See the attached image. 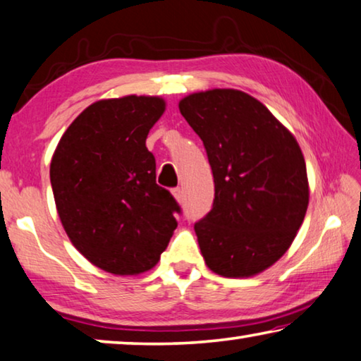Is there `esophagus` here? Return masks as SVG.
<instances>
[{
    "mask_svg": "<svg viewBox=\"0 0 361 361\" xmlns=\"http://www.w3.org/2000/svg\"><path fill=\"white\" fill-rule=\"evenodd\" d=\"M173 195H174V198H176L177 202H179V203H182V200H184V192H182V188H180V187L174 188V190H173Z\"/></svg>",
    "mask_w": 361,
    "mask_h": 361,
    "instance_id": "34e87169",
    "label": "esophagus"
}]
</instances>
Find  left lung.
<instances>
[{
  "label": "left lung",
  "mask_w": 361,
  "mask_h": 361,
  "mask_svg": "<svg viewBox=\"0 0 361 361\" xmlns=\"http://www.w3.org/2000/svg\"><path fill=\"white\" fill-rule=\"evenodd\" d=\"M179 109L202 138L214 179L212 212L195 223L204 263L224 277L262 273L287 252L308 208L295 137L234 88L192 93Z\"/></svg>",
  "instance_id": "8db88e82"
}]
</instances>
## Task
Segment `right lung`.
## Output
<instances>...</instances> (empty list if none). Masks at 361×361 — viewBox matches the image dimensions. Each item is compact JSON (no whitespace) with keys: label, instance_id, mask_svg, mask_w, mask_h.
Wrapping results in <instances>:
<instances>
[{"label":"right lung","instance_id":"obj_1","mask_svg":"<svg viewBox=\"0 0 361 361\" xmlns=\"http://www.w3.org/2000/svg\"><path fill=\"white\" fill-rule=\"evenodd\" d=\"M164 109L159 97L99 99L54 149L49 179L61 223L77 250L108 273L152 269L177 227L180 207L157 184L145 145Z\"/></svg>","mask_w":361,"mask_h":361}]
</instances>
